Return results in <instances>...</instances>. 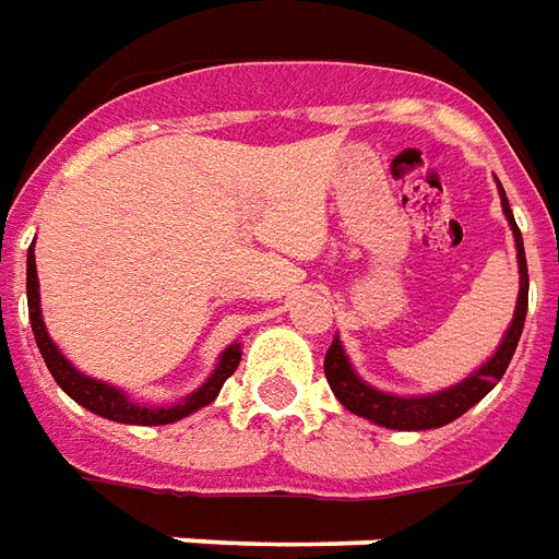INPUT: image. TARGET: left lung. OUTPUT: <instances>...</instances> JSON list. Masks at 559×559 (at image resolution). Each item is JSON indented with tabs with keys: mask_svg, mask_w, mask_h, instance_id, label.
<instances>
[{
	"mask_svg": "<svg viewBox=\"0 0 559 559\" xmlns=\"http://www.w3.org/2000/svg\"><path fill=\"white\" fill-rule=\"evenodd\" d=\"M500 204H503V213L510 218L512 237H515V248H519V275H522V287H519V305H515V317H512V325L507 329V337L498 346V353L491 355L489 364H483L477 373H471L465 382L453 384L448 391H438V394L429 396H394L382 394L370 384H364L355 370L349 367V358L343 355L341 341L334 337V343L325 353V379L332 384L334 396L341 400L343 406L349 408L353 415H361L367 420H373L379 427L388 429H436L444 427L450 420H456L468 412L471 406H477L483 396L489 394L491 388L500 382V376L507 373V367L512 361V353L519 346V337H522L524 317H527V260H524V242L522 230L512 218L510 201L503 195V186H500Z\"/></svg>",
	"mask_w": 559,
	"mask_h": 559,
	"instance_id": "obj_1",
	"label": "left lung"
}]
</instances>
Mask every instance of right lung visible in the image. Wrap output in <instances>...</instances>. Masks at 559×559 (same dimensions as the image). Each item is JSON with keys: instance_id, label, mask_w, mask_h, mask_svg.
<instances>
[{"instance_id": "add662e5", "label": "right lung", "mask_w": 559, "mask_h": 559, "mask_svg": "<svg viewBox=\"0 0 559 559\" xmlns=\"http://www.w3.org/2000/svg\"><path fill=\"white\" fill-rule=\"evenodd\" d=\"M26 296H28V322H32V332H35L37 349L44 355L47 361L49 373L52 379L59 382V388L68 396H73L80 406H85L88 412L100 417H109V420H118V424H132V427H163V424H175L180 417L192 415L198 408H204L206 403H213L222 391V384L227 382V376H234V370L239 367V343L227 346L222 361H218L216 373L210 376L195 394H189L186 400L175 403V406H163V408H151V406H139L132 403L127 396L111 388L106 382H97V379H88L82 376L76 367H70V361L59 353V346L49 341L47 329H44V320H40V296H37V272H35V251L28 248V260H26Z\"/></svg>"}]
</instances>
